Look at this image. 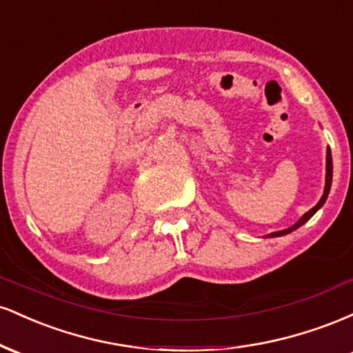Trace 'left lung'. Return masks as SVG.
I'll return each mask as SVG.
<instances>
[{
  "mask_svg": "<svg viewBox=\"0 0 353 353\" xmlns=\"http://www.w3.org/2000/svg\"><path fill=\"white\" fill-rule=\"evenodd\" d=\"M332 172H334V165H332V152H330V148H327V163H325V188H323V194H322V197H320V201L317 202V205H314V208H312L309 212H305L303 214V216L299 219L297 222H295L294 225H290V228H287V229H283V230H277V232H270V234H267L265 237H282V236H287V234H290V232H294L295 229H299L301 228V225H303L305 224L307 221H309V219L314 216L315 212H317V210L322 208L323 204H325V201H327V197H329V192H330V188H332Z\"/></svg>",
  "mask_w": 353,
  "mask_h": 353,
  "instance_id": "obj_1",
  "label": "left lung"
}]
</instances>
